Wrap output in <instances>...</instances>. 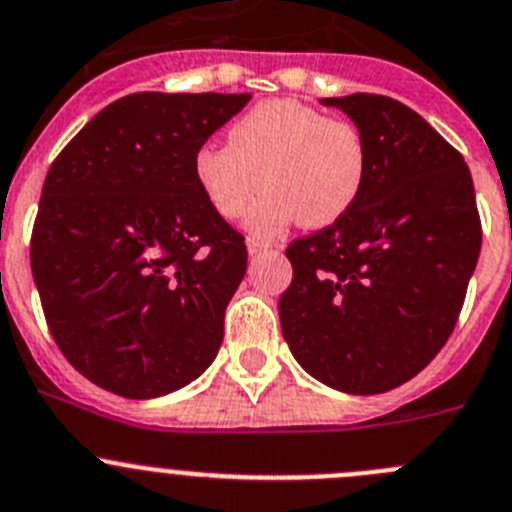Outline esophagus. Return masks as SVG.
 Segmentation results:
<instances>
[{"mask_svg":"<svg viewBox=\"0 0 512 512\" xmlns=\"http://www.w3.org/2000/svg\"><path fill=\"white\" fill-rule=\"evenodd\" d=\"M267 250H270V245H267V242L255 240V237H250V240H247V252H250V257L262 255V252H267Z\"/></svg>","mask_w":512,"mask_h":512,"instance_id":"esophagus-1","label":"esophagus"}]
</instances>
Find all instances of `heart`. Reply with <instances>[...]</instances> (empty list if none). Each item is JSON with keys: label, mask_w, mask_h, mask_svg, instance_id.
Returning <instances> with one entry per match:
<instances>
[{"label": "heart", "mask_w": 512, "mask_h": 512, "mask_svg": "<svg viewBox=\"0 0 512 512\" xmlns=\"http://www.w3.org/2000/svg\"><path fill=\"white\" fill-rule=\"evenodd\" d=\"M194 179L224 219H240L265 186L245 219L257 237H275L295 219L308 229L331 227L364 189V136L300 100H262L232 123L229 143L199 146Z\"/></svg>", "instance_id": "b5f03b06"}]
</instances>
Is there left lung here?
Instances as JSON below:
<instances>
[{
    "instance_id": "left-lung-1",
    "label": "left lung",
    "mask_w": 512,
    "mask_h": 512,
    "mask_svg": "<svg viewBox=\"0 0 512 512\" xmlns=\"http://www.w3.org/2000/svg\"><path fill=\"white\" fill-rule=\"evenodd\" d=\"M361 131L366 181L336 224L285 250L280 295L290 353L343 394H384L447 343L480 257L465 159L419 113L386 95L321 98Z\"/></svg>"
}]
</instances>
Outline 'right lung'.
<instances>
[{
  "label": "right lung",
  "instance_id": "right-lung-1",
  "mask_svg": "<svg viewBox=\"0 0 512 512\" xmlns=\"http://www.w3.org/2000/svg\"><path fill=\"white\" fill-rule=\"evenodd\" d=\"M250 93H133L47 171L32 278L70 364L126 399L184 389L217 358L247 247L194 179V154Z\"/></svg>",
  "mask_w": 512,
  "mask_h": 512
}]
</instances>
